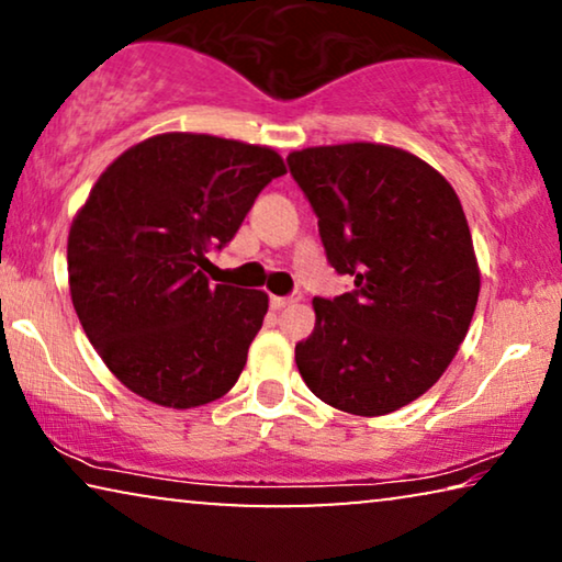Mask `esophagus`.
<instances>
[{"label": "esophagus", "instance_id": "obj_1", "mask_svg": "<svg viewBox=\"0 0 562 562\" xmlns=\"http://www.w3.org/2000/svg\"><path fill=\"white\" fill-rule=\"evenodd\" d=\"M302 302V291H294V294L289 296H271V306L273 310H286V306Z\"/></svg>", "mask_w": 562, "mask_h": 562}]
</instances>
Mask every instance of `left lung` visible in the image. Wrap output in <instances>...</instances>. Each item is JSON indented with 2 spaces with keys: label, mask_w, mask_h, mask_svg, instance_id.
<instances>
[{
  "label": "left lung",
  "mask_w": 562,
  "mask_h": 562,
  "mask_svg": "<svg viewBox=\"0 0 562 562\" xmlns=\"http://www.w3.org/2000/svg\"><path fill=\"white\" fill-rule=\"evenodd\" d=\"M286 164L329 266L352 276V291L312 302L317 325L296 345L299 373L335 409H402L445 373L479 302L460 199L432 166L391 145H322Z\"/></svg>",
  "instance_id": "left-lung-1"
}]
</instances>
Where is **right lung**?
I'll use <instances>...</instances> for the list:
<instances>
[{
  "instance_id": "right-lung-1",
  "label": "right lung",
  "mask_w": 562,
  "mask_h": 562,
  "mask_svg": "<svg viewBox=\"0 0 562 562\" xmlns=\"http://www.w3.org/2000/svg\"><path fill=\"white\" fill-rule=\"evenodd\" d=\"M283 173L271 148L166 133L99 176L68 233V286L89 342L137 396L191 409L240 379L268 294L212 286L206 252Z\"/></svg>"
}]
</instances>
